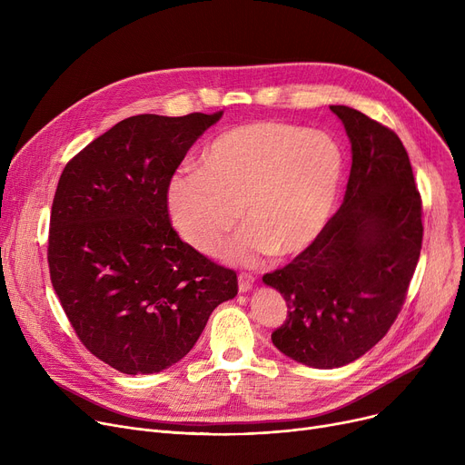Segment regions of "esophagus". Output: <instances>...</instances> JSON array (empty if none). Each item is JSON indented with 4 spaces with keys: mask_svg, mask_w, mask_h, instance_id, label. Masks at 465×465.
Returning a JSON list of instances; mask_svg holds the SVG:
<instances>
[{
    "mask_svg": "<svg viewBox=\"0 0 465 465\" xmlns=\"http://www.w3.org/2000/svg\"><path fill=\"white\" fill-rule=\"evenodd\" d=\"M237 282H239V292H242V294H245V292H249L254 286V277L251 273H241L237 277Z\"/></svg>",
    "mask_w": 465,
    "mask_h": 465,
    "instance_id": "34e87169",
    "label": "esophagus"
}]
</instances>
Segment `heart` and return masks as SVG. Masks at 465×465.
Returning <instances> with one entry per match:
<instances>
[{
	"label": "heart",
	"instance_id": "b5f03b06",
	"mask_svg": "<svg viewBox=\"0 0 465 465\" xmlns=\"http://www.w3.org/2000/svg\"><path fill=\"white\" fill-rule=\"evenodd\" d=\"M345 154L326 132L258 120L220 134L200 158L167 184V209L183 239L213 254L239 218L223 256L252 265L263 256L303 252L333 213Z\"/></svg>",
	"mask_w": 465,
	"mask_h": 465
}]
</instances>
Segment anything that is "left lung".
<instances>
[{"label":"left lung","mask_w":465,"mask_h":465,"mask_svg":"<svg viewBox=\"0 0 465 465\" xmlns=\"http://www.w3.org/2000/svg\"><path fill=\"white\" fill-rule=\"evenodd\" d=\"M351 141L341 209L282 270L286 322L273 345L309 368L333 370L371 351L394 324L422 247V203L400 137L347 105H330Z\"/></svg>","instance_id":"left-lung-1"}]
</instances>
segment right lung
<instances>
[{
    "label": "right lung",
    "instance_id": "add662e5",
    "mask_svg": "<svg viewBox=\"0 0 465 465\" xmlns=\"http://www.w3.org/2000/svg\"><path fill=\"white\" fill-rule=\"evenodd\" d=\"M223 118L137 114L73 158L58 181L48 233L56 296L83 345L120 373L183 360L237 275L171 228L167 184L190 146Z\"/></svg>",
    "mask_w": 465,
    "mask_h": 465
}]
</instances>
